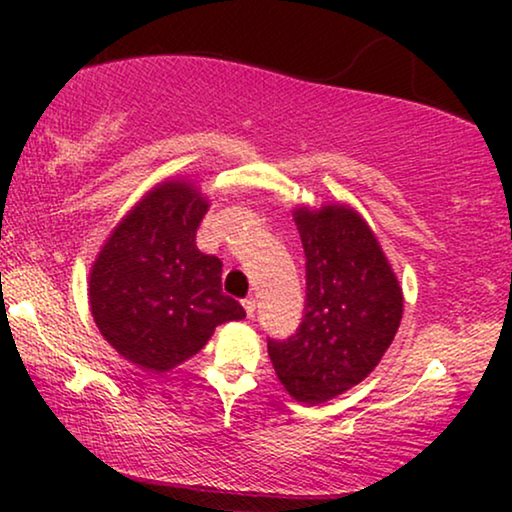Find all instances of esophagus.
<instances>
[{"instance_id": "obj_1", "label": "esophagus", "mask_w": 512, "mask_h": 512, "mask_svg": "<svg viewBox=\"0 0 512 512\" xmlns=\"http://www.w3.org/2000/svg\"><path fill=\"white\" fill-rule=\"evenodd\" d=\"M242 305H244V312H247V317L249 319L254 317V314H256V300L254 298H244Z\"/></svg>"}]
</instances>
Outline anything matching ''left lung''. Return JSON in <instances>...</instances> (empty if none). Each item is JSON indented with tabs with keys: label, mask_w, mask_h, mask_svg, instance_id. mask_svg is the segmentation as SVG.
I'll return each mask as SVG.
<instances>
[{
	"label": "left lung",
	"mask_w": 512,
	"mask_h": 512,
	"mask_svg": "<svg viewBox=\"0 0 512 512\" xmlns=\"http://www.w3.org/2000/svg\"><path fill=\"white\" fill-rule=\"evenodd\" d=\"M305 249V314L296 333L268 340L279 382L319 405L373 373L403 317V291L384 251L347 205L293 212Z\"/></svg>",
	"instance_id": "8db88e82"
}]
</instances>
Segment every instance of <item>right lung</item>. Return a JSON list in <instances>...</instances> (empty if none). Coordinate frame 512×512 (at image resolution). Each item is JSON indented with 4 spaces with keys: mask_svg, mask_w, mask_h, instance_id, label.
Wrapping results in <instances>:
<instances>
[{
    "mask_svg": "<svg viewBox=\"0 0 512 512\" xmlns=\"http://www.w3.org/2000/svg\"><path fill=\"white\" fill-rule=\"evenodd\" d=\"M209 202L188 179L144 195L111 230L90 270V312L123 359L165 373L198 354L214 328L247 317L223 296L216 256L195 247Z\"/></svg>",
    "mask_w": 512,
    "mask_h": 512,
    "instance_id": "right-lung-1",
    "label": "right lung"
}]
</instances>
